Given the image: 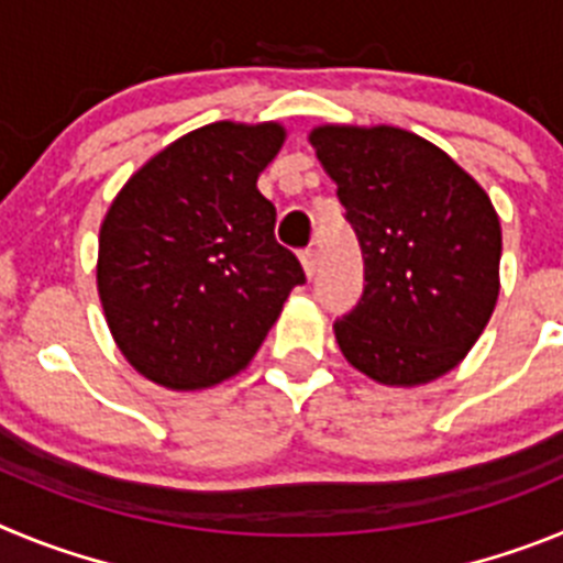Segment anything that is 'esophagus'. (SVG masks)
<instances>
[{
	"instance_id": "obj_1",
	"label": "esophagus",
	"mask_w": 563,
	"mask_h": 563,
	"mask_svg": "<svg viewBox=\"0 0 563 563\" xmlns=\"http://www.w3.org/2000/svg\"><path fill=\"white\" fill-rule=\"evenodd\" d=\"M301 265H305V273L307 276H316L318 271V251L316 247H307V251H301Z\"/></svg>"
}]
</instances>
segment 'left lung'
<instances>
[{
	"label": "left lung",
	"instance_id": "left-lung-1",
	"mask_svg": "<svg viewBox=\"0 0 563 563\" xmlns=\"http://www.w3.org/2000/svg\"><path fill=\"white\" fill-rule=\"evenodd\" d=\"M318 161L363 251V292L335 318L343 357L386 386L445 375L499 298L494 206L434 143L395 126H321Z\"/></svg>",
	"mask_w": 563,
	"mask_h": 563
}]
</instances>
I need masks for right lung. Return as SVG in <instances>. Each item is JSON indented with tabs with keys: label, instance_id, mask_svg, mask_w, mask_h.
Masks as SVG:
<instances>
[{
	"label": "right lung",
	"instance_id": "add662e5",
	"mask_svg": "<svg viewBox=\"0 0 563 563\" xmlns=\"http://www.w3.org/2000/svg\"><path fill=\"white\" fill-rule=\"evenodd\" d=\"M282 141L278 123H211L154 154L114 197L98 292L114 341L148 380L206 389L242 372L307 282L256 188Z\"/></svg>",
	"mask_w": 563,
	"mask_h": 563
}]
</instances>
